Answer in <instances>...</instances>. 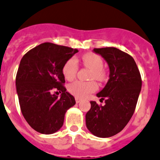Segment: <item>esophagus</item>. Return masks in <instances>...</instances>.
I'll use <instances>...</instances> for the list:
<instances>
[{
    "label": "esophagus",
    "mask_w": 160,
    "mask_h": 160,
    "mask_svg": "<svg viewBox=\"0 0 160 160\" xmlns=\"http://www.w3.org/2000/svg\"><path fill=\"white\" fill-rule=\"evenodd\" d=\"M75 99H76V102H77V103H79V102H81V99L79 98H76Z\"/></svg>",
    "instance_id": "1"
}]
</instances>
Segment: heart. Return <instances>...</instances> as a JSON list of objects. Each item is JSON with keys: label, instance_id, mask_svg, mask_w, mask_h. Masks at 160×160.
Segmentation results:
<instances>
[{"label": "heart", "instance_id": "obj_1", "mask_svg": "<svg viewBox=\"0 0 160 160\" xmlns=\"http://www.w3.org/2000/svg\"><path fill=\"white\" fill-rule=\"evenodd\" d=\"M82 63L85 67L91 69L90 79H95L98 81H103L106 78V72L103 69V60L99 55L92 52H88L82 56ZM78 64L75 58H71L65 62L62 67V73L65 78L72 80L78 71ZM98 89V84L94 80L83 82L80 80L74 81L68 87V90L72 95L77 98H85Z\"/></svg>", "mask_w": 160, "mask_h": 160}]
</instances>
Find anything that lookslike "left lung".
I'll use <instances>...</instances> for the list:
<instances>
[{"label":"left lung","instance_id":"obj_1","mask_svg":"<svg viewBox=\"0 0 160 160\" xmlns=\"http://www.w3.org/2000/svg\"><path fill=\"white\" fill-rule=\"evenodd\" d=\"M108 63L109 79L97 96L105 105L91 102L86 114L90 132L98 138H109L125 128L135 110L142 89V78L134 58L116 48H94Z\"/></svg>","mask_w":160,"mask_h":160}]
</instances>
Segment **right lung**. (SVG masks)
<instances>
[{
  "mask_svg": "<svg viewBox=\"0 0 160 160\" xmlns=\"http://www.w3.org/2000/svg\"><path fill=\"white\" fill-rule=\"evenodd\" d=\"M77 49L52 43H43L25 54L15 79L20 108L29 126L37 132L52 134L64 123L66 111L75 98L63 86L62 67ZM62 92L60 97L53 89Z\"/></svg>",
  "mask_w": 160,
  "mask_h": 160,
  "instance_id": "right-lung-1",
  "label": "right lung"
}]
</instances>
